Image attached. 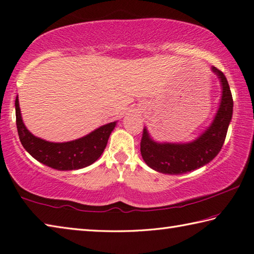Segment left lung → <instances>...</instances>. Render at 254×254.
<instances>
[{
  "label": "left lung",
  "instance_id": "obj_1",
  "mask_svg": "<svg viewBox=\"0 0 254 254\" xmlns=\"http://www.w3.org/2000/svg\"><path fill=\"white\" fill-rule=\"evenodd\" d=\"M222 84V97L216 118L206 132L196 141L187 144L156 143L143 130L141 154L144 162L163 174L181 175L195 171L215 158L222 148L232 118L233 100L229 83L219 69L212 67Z\"/></svg>",
  "mask_w": 254,
  "mask_h": 254
}]
</instances>
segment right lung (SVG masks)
Listing matches in <instances>:
<instances>
[{
  "label": "right lung",
  "instance_id": "right-lung-1",
  "mask_svg": "<svg viewBox=\"0 0 254 254\" xmlns=\"http://www.w3.org/2000/svg\"><path fill=\"white\" fill-rule=\"evenodd\" d=\"M15 112L19 141L25 150L35 160L58 171L79 170L96 162L106 148L109 136L117 124L116 122L106 124L71 142L52 143L34 136L24 126L17 98L15 100Z\"/></svg>",
  "mask_w": 254,
  "mask_h": 254
}]
</instances>
